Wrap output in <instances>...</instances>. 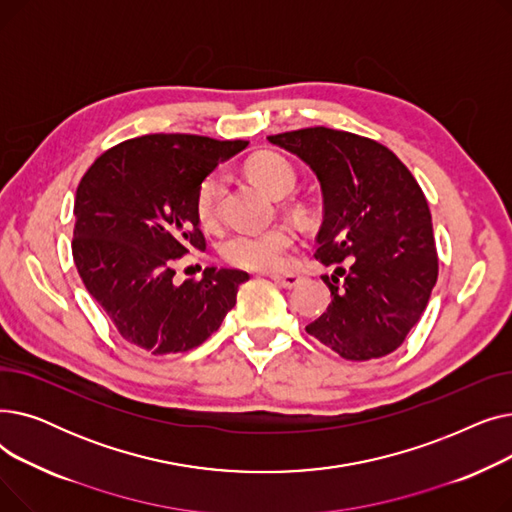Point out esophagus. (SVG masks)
Wrapping results in <instances>:
<instances>
[{
  "label": "esophagus",
  "instance_id": "1",
  "mask_svg": "<svg viewBox=\"0 0 512 512\" xmlns=\"http://www.w3.org/2000/svg\"><path fill=\"white\" fill-rule=\"evenodd\" d=\"M272 280L276 284H280L282 288H297L303 282V276L301 274H294V272H288V274H274Z\"/></svg>",
  "mask_w": 512,
  "mask_h": 512
}]
</instances>
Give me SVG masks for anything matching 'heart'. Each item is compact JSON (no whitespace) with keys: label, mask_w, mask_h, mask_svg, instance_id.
Segmentation results:
<instances>
[{"label":"heart","mask_w":512,"mask_h":512,"mask_svg":"<svg viewBox=\"0 0 512 512\" xmlns=\"http://www.w3.org/2000/svg\"><path fill=\"white\" fill-rule=\"evenodd\" d=\"M249 176L276 199L290 195L297 186V170L280 153L263 151L249 159ZM226 195V174L220 170L209 172L197 186L195 213L203 226H213L220 218L222 199ZM297 230L288 224L259 232H234L220 245L222 257L245 270L272 272L286 265L292 249L297 247Z\"/></svg>","instance_id":"b5f03b06"}]
</instances>
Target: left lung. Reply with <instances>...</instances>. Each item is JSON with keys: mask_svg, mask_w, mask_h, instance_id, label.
Instances as JSON below:
<instances>
[{"mask_svg": "<svg viewBox=\"0 0 512 512\" xmlns=\"http://www.w3.org/2000/svg\"><path fill=\"white\" fill-rule=\"evenodd\" d=\"M311 166L324 193L315 259L332 303L305 328L348 361L390 355L421 319L438 280L427 199L409 168L382 143L313 126L270 134Z\"/></svg>", "mask_w": 512, "mask_h": 512, "instance_id": "1", "label": "left lung"}]
</instances>
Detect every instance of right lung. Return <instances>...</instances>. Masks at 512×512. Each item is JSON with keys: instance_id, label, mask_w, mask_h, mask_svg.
I'll use <instances>...</instances> for the list:
<instances>
[{"instance_id": "right-lung-1", "label": "right lung", "mask_w": 512, "mask_h": 512, "mask_svg": "<svg viewBox=\"0 0 512 512\" xmlns=\"http://www.w3.org/2000/svg\"><path fill=\"white\" fill-rule=\"evenodd\" d=\"M249 141L145 134L103 151L80 178L72 257L122 340L151 355L186 353L222 326L249 274L205 267L174 284L176 261L205 251L199 182Z\"/></svg>"}]
</instances>
